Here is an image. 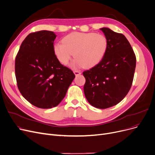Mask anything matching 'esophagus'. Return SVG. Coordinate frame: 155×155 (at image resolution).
Here are the masks:
<instances>
[{
    "mask_svg": "<svg viewBox=\"0 0 155 155\" xmlns=\"http://www.w3.org/2000/svg\"><path fill=\"white\" fill-rule=\"evenodd\" d=\"M73 73H74V74L75 75V76H78V75L81 74V72L80 71H78V70L73 71Z\"/></svg>",
    "mask_w": 155,
    "mask_h": 155,
    "instance_id": "esophagus-1",
    "label": "esophagus"
}]
</instances>
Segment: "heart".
Returning a JSON list of instances; mask_svg holds the SVG:
<instances>
[{
    "label": "heart",
    "instance_id": "heart-1",
    "mask_svg": "<svg viewBox=\"0 0 155 155\" xmlns=\"http://www.w3.org/2000/svg\"><path fill=\"white\" fill-rule=\"evenodd\" d=\"M107 47V39L102 34L73 32L63 38V43H56L53 50L56 58L63 64L69 62L74 53L76 58L71 64L73 68H92L102 61Z\"/></svg>",
    "mask_w": 155,
    "mask_h": 155
}]
</instances>
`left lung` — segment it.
<instances>
[{"instance_id":"left-lung-1","label":"left lung","mask_w":155,"mask_h":155,"mask_svg":"<svg viewBox=\"0 0 155 155\" xmlns=\"http://www.w3.org/2000/svg\"><path fill=\"white\" fill-rule=\"evenodd\" d=\"M108 41L102 61L83 72L84 91L88 102L99 109L114 106L123 100L131 87L136 58L126 38L107 28H101Z\"/></svg>"}]
</instances>
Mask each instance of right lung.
I'll use <instances>...</instances> for the list:
<instances>
[{"label":"right lung","instance_id":"1","mask_svg":"<svg viewBox=\"0 0 155 155\" xmlns=\"http://www.w3.org/2000/svg\"><path fill=\"white\" fill-rule=\"evenodd\" d=\"M56 37L53 31L32 32L23 41L15 57V78L21 94L41 109L57 106L75 77L54 54Z\"/></svg>","mask_w":155,"mask_h":155}]
</instances>
